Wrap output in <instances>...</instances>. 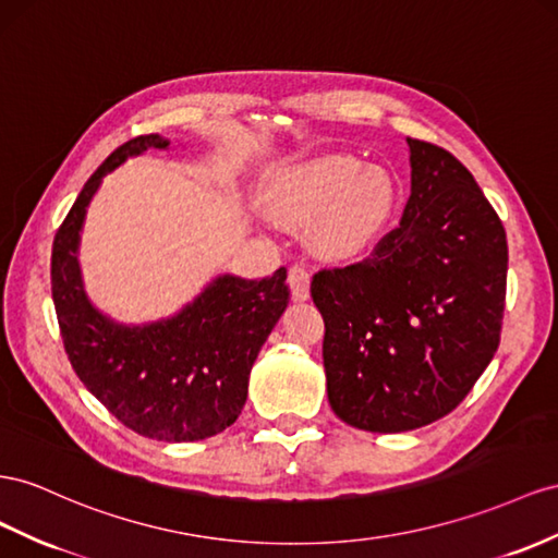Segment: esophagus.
<instances>
[{"instance_id": "obj_1", "label": "esophagus", "mask_w": 558, "mask_h": 558, "mask_svg": "<svg viewBox=\"0 0 558 558\" xmlns=\"http://www.w3.org/2000/svg\"><path fill=\"white\" fill-rule=\"evenodd\" d=\"M289 286H291V293H293L295 300H300V303L307 300L310 298V272H307V267L293 265L289 269Z\"/></svg>"}]
</instances>
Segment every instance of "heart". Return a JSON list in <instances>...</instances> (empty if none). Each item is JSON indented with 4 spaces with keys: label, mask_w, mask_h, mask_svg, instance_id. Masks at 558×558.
<instances>
[{
    "label": "heart",
    "mask_w": 558,
    "mask_h": 558,
    "mask_svg": "<svg viewBox=\"0 0 558 558\" xmlns=\"http://www.w3.org/2000/svg\"><path fill=\"white\" fill-rule=\"evenodd\" d=\"M267 202L283 220H312V246L338 260L364 251L383 232L397 204V183L383 167L330 153L279 173Z\"/></svg>",
    "instance_id": "heart-1"
}]
</instances>
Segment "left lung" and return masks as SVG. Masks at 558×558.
Returning a JSON list of instances; mask_svg holds the SVG:
<instances>
[{"label":"left lung","mask_w":558,"mask_h":558,"mask_svg":"<svg viewBox=\"0 0 558 558\" xmlns=\"http://www.w3.org/2000/svg\"><path fill=\"white\" fill-rule=\"evenodd\" d=\"M411 149L399 228L348 267L319 269L326 391L356 429L425 427L470 395L500 344L507 234L474 175L425 141Z\"/></svg>","instance_id":"1"}]
</instances>
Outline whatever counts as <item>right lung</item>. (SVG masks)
<instances>
[{"label": "right lung", "mask_w": 558, "mask_h": 558, "mask_svg": "<svg viewBox=\"0 0 558 558\" xmlns=\"http://www.w3.org/2000/svg\"><path fill=\"white\" fill-rule=\"evenodd\" d=\"M157 133L138 135L86 180L51 251V295L74 373L119 423L157 441H199L242 413L248 375L289 305L286 267L272 277L220 275L175 316L124 326L100 314L84 293L80 232L105 173L145 149H167Z\"/></svg>", "instance_id": "right-lung-1"}]
</instances>
